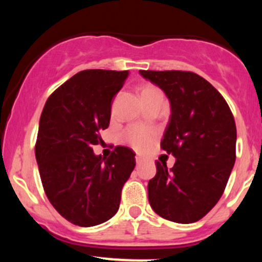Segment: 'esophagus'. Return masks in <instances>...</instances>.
I'll return each instance as SVG.
<instances>
[{"mask_svg": "<svg viewBox=\"0 0 262 262\" xmlns=\"http://www.w3.org/2000/svg\"><path fill=\"white\" fill-rule=\"evenodd\" d=\"M135 161H137V165H138V166H140V165H143V162H144V159L141 158V156L137 155V156H135Z\"/></svg>", "mask_w": 262, "mask_h": 262, "instance_id": "34e87169", "label": "esophagus"}]
</instances>
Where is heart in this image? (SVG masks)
Masks as SVG:
<instances>
[{
	"label": "heart",
	"mask_w": 262,
	"mask_h": 262,
	"mask_svg": "<svg viewBox=\"0 0 262 262\" xmlns=\"http://www.w3.org/2000/svg\"><path fill=\"white\" fill-rule=\"evenodd\" d=\"M151 89H154V87H145L143 91ZM152 138H154V133L140 128H132L127 133V139L129 141V144L138 150L145 149L150 144V141L152 140Z\"/></svg>",
	"instance_id": "heart-1"
}]
</instances>
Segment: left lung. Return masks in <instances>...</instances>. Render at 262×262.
Returning <instances> with one entry per match:
<instances>
[{"instance_id": "1", "label": "left lung", "mask_w": 262, "mask_h": 262, "mask_svg": "<svg viewBox=\"0 0 262 262\" xmlns=\"http://www.w3.org/2000/svg\"><path fill=\"white\" fill-rule=\"evenodd\" d=\"M170 101V122L162 150L175 165L156 161L148 197L156 214L175 223H194L217 204L235 164L233 113L207 80L191 71L140 70Z\"/></svg>"}]
</instances>
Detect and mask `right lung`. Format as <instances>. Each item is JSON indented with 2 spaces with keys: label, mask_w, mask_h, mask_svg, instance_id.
I'll return each mask as SVG.
<instances>
[{
  "label": "right lung",
  "mask_w": 262,
  "mask_h": 262,
  "mask_svg": "<svg viewBox=\"0 0 262 262\" xmlns=\"http://www.w3.org/2000/svg\"><path fill=\"white\" fill-rule=\"evenodd\" d=\"M129 71L83 70L56 89L39 121L35 158L48 200L75 225L93 227L117 213L135 152L117 146L110 158L95 155L107 129L114 96Z\"/></svg>",
  "instance_id": "1"
}]
</instances>
